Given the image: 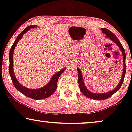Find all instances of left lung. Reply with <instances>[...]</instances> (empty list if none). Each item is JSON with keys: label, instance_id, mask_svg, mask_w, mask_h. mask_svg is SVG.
<instances>
[{"label": "left lung", "instance_id": "left-lung-1", "mask_svg": "<svg viewBox=\"0 0 132 132\" xmlns=\"http://www.w3.org/2000/svg\"><path fill=\"white\" fill-rule=\"evenodd\" d=\"M102 32L106 35V38H108L111 39L113 41V43H115L117 46H118L119 48H120L121 52H122V56H123V70H122V74L121 76V79L120 81V83L118 84V85L117 86V87L114 88V89H112V91L106 92V93H92L91 91H90L88 90L87 88L86 87L85 85L84 84V79H83V76L81 73L80 70L79 68H77V74H78V81H79V88H80V90L83 94L85 96H86L88 98L93 99V100H105L109 98L110 97H111L112 95L116 93L117 91H118L120 88L121 86L122 83L124 82V79L126 75V52L124 50L123 47H122V44H121L120 41H119L118 38L116 37V35L115 34H113L111 31H110L109 30H108V29L106 28H102Z\"/></svg>", "mask_w": 132, "mask_h": 132}]
</instances>
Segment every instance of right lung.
<instances>
[{
    "mask_svg": "<svg viewBox=\"0 0 132 132\" xmlns=\"http://www.w3.org/2000/svg\"><path fill=\"white\" fill-rule=\"evenodd\" d=\"M37 25L29 26L17 36V38L14 41V44H12L10 51V55H9V60H10L9 73H10V75L11 78L12 82L13 83L14 86H15V88L18 91L20 92L21 93H22L23 94L26 95V97L34 99V100H42V99L47 98V97L51 96L55 93L57 88V80H58L59 77H60L61 74L65 71L66 67L63 68V69L57 72L55 74H54L51 78V80L49 81V82L46 85V86H43L42 88H38V89H29V88L24 87V86H23L22 85L20 84L19 81L17 80V78H16V77L15 76L13 68V53L16 45L17 44L18 42L22 38L23 35L25 33H26L30 29L37 28Z\"/></svg>",
    "mask_w": 132,
    "mask_h": 132,
    "instance_id": "1",
    "label": "right lung"
}]
</instances>
